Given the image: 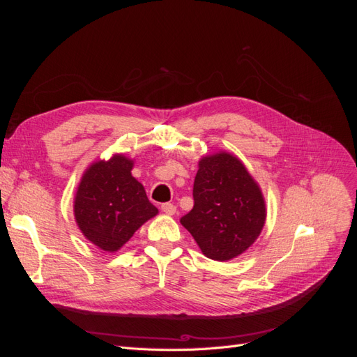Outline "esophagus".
Returning <instances> with one entry per match:
<instances>
[{
  "mask_svg": "<svg viewBox=\"0 0 357 357\" xmlns=\"http://www.w3.org/2000/svg\"><path fill=\"white\" fill-rule=\"evenodd\" d=\"M160 210L164 211L165 214H168V215H172V214L176 213V205H172L169 202H165V204L160 205Z\"/></svg>",
  "mask_w": 357,
  "mask_h": 357,
  "instance_id": "1",
  "label": "esophagus"
}]
</instances>
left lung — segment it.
Returning a JSON list of instances; mask_svg holds the SVG:
<instances>
[{
	"instance_id": "1",
	"label": "left lung",
	"mask_w": 357,
	"mask_h": 357,
	"mask_svg": "<svg viewBox=\"0 0 357 357\" xmlns=\"http://www.w3.org/2000/svg\"><path fill=\"white\" fill-rule=\"evenodd\" d=\"M193 202L180 223L213 261L240 256L262 232L266 219L262 190L243 162L228 152L201 158Z\"/></svg>"
}]
</instances>
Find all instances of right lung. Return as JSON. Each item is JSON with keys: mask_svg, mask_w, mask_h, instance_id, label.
<instances>
[{"mask_svg": "<svg viewBox=\"0 0 357 357\" xmlns=\"http://www.w3.org/2000/svg\"><path fill=\"white\" fill-rule=\"evenodd\" d=\"M132 167L134 160L123 155L93 162L75 192V223L104 252H117L139 226L158 214L142 183L132 177Z\"/></svg>", "mask_w": 357, "mask_h": 357, "instance_id": "obj_1", "label": "right lung"}]
</instances>
